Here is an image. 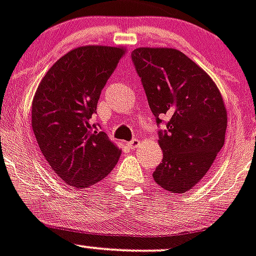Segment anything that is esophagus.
<instances>
[{
  "label": "esophagus",
  "instance_id": "1",
  "mask_svg": "<svg viewBox=\"0 0 256 256\" xmlns=\"http://www.w3.org/2000/svg\"><path fill=\"white\" fill-rule=\"evenodd\" d=\"M138 143H140V140H132L130 143H128V146H130V148H134V147H137Z\"/></svg>",
  "mask_w": 256,
  "mask_h": 256
}]
</instances>
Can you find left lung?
<instances>
[{
  "mask_svg": "<svg viewBox=\"0 0 256 256\" xmlns=\"http://www.w3.org/2000/svg\"><path fill=\"white\" fill-rule=\"evenodd\" d=\"M132 60L157 123L170 118L158 137L163 160L153 178L171 194H184L208 174L225 143L224 99L210 75L176 48H138Z\"/></svg>",
  "mask_w": 256,
  "mask_h": 256,
  "instance_id": "8db88e82",
  "label": "left lung"
}]
</instances>
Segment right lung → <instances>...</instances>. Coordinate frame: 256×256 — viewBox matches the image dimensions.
Wrapping results in <instances>:
<instances>
[{"instance_id":"obj_1","label":"right lung","mask_w":256,"mask_h":256,"mask_svg":"<svg viewBox=\"0 0 256 256\" xmlns=\"http://www.w3.org/2000/svg\"><path fill=\"white\" fill-rule=\"evenodd\" d=\"M126 52L124 46L86 45L60 58L38 84L31 126L48 166L62 182L86 188L102 181L120 157L90 118L102 89Z\"/></svg>"}]
</instances>
